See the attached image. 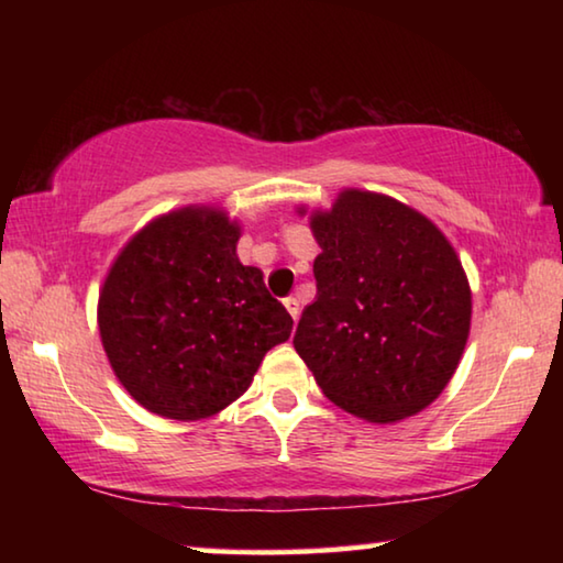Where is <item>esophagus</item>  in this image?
Here are the masks:
<instances>
[{"instance_id": "esophagus-1", "label": "esophagus", "mask_w": 563, "mask_h": 563, "mask_svg": "<svg viewBox=\"0 0 563 563\" xmlns=\"http://www.w3.org/2000/svg\"><path fill=\"white\" fill-rule=\"evenodd\" d=\"M285 308H288L292 320L300 318V302H298V298H285Z\"/></svg>"}]
</instances>
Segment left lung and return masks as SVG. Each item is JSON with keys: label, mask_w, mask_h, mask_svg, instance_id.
Returning a JSON list of instances; mask_svg holds the SVG:
<instances>
[{"label": "left lung", "mask_w": 563, "mask_h": 563, "mask_svg": "<svg viewBox=\"0 0 563 563\" xmlns=\"http://www.w3.org/2000/svg\"><path fill=\"white\" fill-rule=\"evenodd\" d=\"M310 231L320 245L318 298L302 310L292 345L322 395L373 424L422 412L470 338L460 255L430 218L362 188H342L330 211L316 208Z\"/></svg>", "instance_id": "left-lung-1"}]
</instances>
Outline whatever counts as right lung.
I'll return each instance as SVG.
<instances>
[{"label": "right lung", "instance_id": "1", "mask_svg": "<svg viewBox=\"0 0 563 563\" xmlns=\"http://www.w3.org/2000/svg\"><path fill=\"white\" fill-rule=\"evenodd\" d=\"M241 223L218 206L148 221L111 263L99 292V335L113 375L136 402L196 422L235 402L292 318L238 261Z\"/></svg>", "mask_w": 563, "mask_h": 563}]
</instances>
